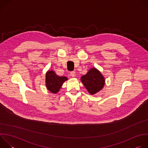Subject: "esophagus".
<instances>
[{
  "instance_id": "34e87169",
  "label": "esophagus",
  "mask_w": 148,
  "mask_h": 148,
  "mask_svg": "<svg viewBox=\"0 0 148 148\" xmlns=\"http://www.w3.org/2000/svg\"><path fill=\"white\" fill-rule=\"evenodd\" d=\"M75 71H71L70 73V75L72 77H75Z\"/></svg>"
}]
</instances>
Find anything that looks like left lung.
I'll use <instances>...</instances> for the list:
<instances>
[{"label":"left lung","mask_w":148,"mask_h":148,"mask_svg":"<svg viewBox=\"0 0 148 148\" xmlns=\"http://www.w3.org/2000/svg\"><path fill=\"white\" fill-rule=\"evenodd\" d=\"M81 81L91 95L101 90L105 84L104 77L95 68L91 69L86 75L82 76Z\"/></svg>","instance_id":"obj_1"}]
</instances>
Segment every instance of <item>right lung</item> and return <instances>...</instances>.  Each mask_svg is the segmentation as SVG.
<instances>
[{"label": "right lung", "instance_id": "right-lung-1", "mask_svg": "<svg viewBox=\"0 0 148 148\" xmlns=\"http://www.w3.org/2000/svg\"><path fill=\"white\" fill-rule=\"evenodd\" d=\"M66 77H59L53 70H49L46 74V85L52 93L56 94L60 90L62 84L67 81Z\"/></svg>", "mask_w": 148, "mask_h": 148}]
</instances>
